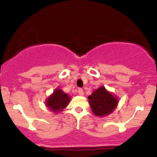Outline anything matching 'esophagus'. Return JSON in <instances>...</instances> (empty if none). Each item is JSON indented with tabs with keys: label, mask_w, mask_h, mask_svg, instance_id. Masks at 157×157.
Instances as JSON below:
<instances>
[{
	"label": "esophagus",
	"mask_w": 157,
	"mask_h": 157,
	"mask_svg": "<svg viewBox=\"0 0 157 157\" xmlns=\"http://www.w3.org/2000/svg\"><path fill=\"white\" fill-rule=\"evenodd\" d=\"M78 94L81 96H82V95L84 94V92H83V89H78Z\"/></svg>",
	"instance_id": "1"
}]
</instances>
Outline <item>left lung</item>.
I'll return each instance as SVG.
<instances>
[{
	"mask_svg": "<svg viewBox=\"0 0 157 157\" xmlns=\"http://www.w3.org/2000/svg\"><path fill=\"white\" fill-rule=\"evenodd\" d=\"M89 104L93 113L99 117L109 114L117 105V100L104 87L99 88L89 96Z\"/></svg>",
	"mask_w": 157,
	"mask_h": 157,
	"instance_id": "8db88e82",
	"label": "left lung"
}]
</instances>
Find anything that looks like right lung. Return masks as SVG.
Instances as JSON below:
<instances>
[{
  "mask_svg": "<svg viewBox=\"0 0 157 157\" xmlns=\"http://www.w3.org/2000/svg\"><path fill=\"white\" fill-rule=\"evenodd\" d=\"M70 98L71 97H68L67 94L63 92L60 89H57L55 90L53 94L47 99L46 105L49 108L50 110L57 113L67 106L70 101Z\"/></svg>",
  "mask_w": 157,
  "mask_h": 157,
  "instance_id": "right-lung-1",
  "label": "right lung"
}]
</instances>
